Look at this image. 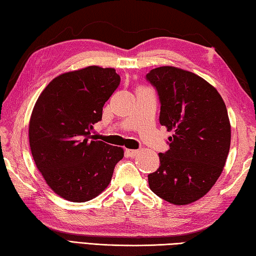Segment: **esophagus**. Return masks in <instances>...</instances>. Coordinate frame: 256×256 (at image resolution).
<instances>
[{
    "instance_id": "esophagus-1",
    "label": "esophagus",
    "mask_w": 256,
    "mask_h": 256,
    "mask_svg": "<svg viewBox=\"0 0 256 256\" xmlns=\"http://www.w3.org/2000/svg\"><path fill=\"white\" fill-rule=\"evenodd\" d=\"M126 155L128 156V158H134V156H136L138 154V150H126Z\"/></svg>"
}]
</instances>
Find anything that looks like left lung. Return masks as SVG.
Masks as SVG:
<instances>
[{
	"label": "left lung",
	"instance_id": "8db88e82",
	"mask_svg": "<svg viewBox=\"0 0 256 256\" xmlns=\"http://www.w3.org/2000/svg\"><path fill=\"white\" fill-rule=\"evenodd\" d=\"M146 78L160 102V124L170 150L160 153V168L148 174L150 190L170 204L199 200L217 182L230 147V122L222 98L194 73L173 66L152 70Z\"/></svg>",
	"mask_w": 256,
	"mask_h": 256
}]
</instances>
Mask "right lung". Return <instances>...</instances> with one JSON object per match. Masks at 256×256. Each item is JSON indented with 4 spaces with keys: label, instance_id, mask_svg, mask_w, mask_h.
Here are the masks:
<instances>
[{
    "label": "right lung",
    "instance_id": "add662e5",
    "mask_svg": "<svg viewBox=\"0 0 256 256\" xmlns=\"http://www.w3.org/2000/svg\"><path fill=\"white\" fill-rule=\"evenodd\" d=\"M120 84L114 68L88 66L60 74L40 94L29 121L36 166L49 188L72 202H85L109 186L121 147L96 140L93 124Z\"/></svg>",
    "mask_w": 256,
    "mask_h": 256
}]
</instances>
